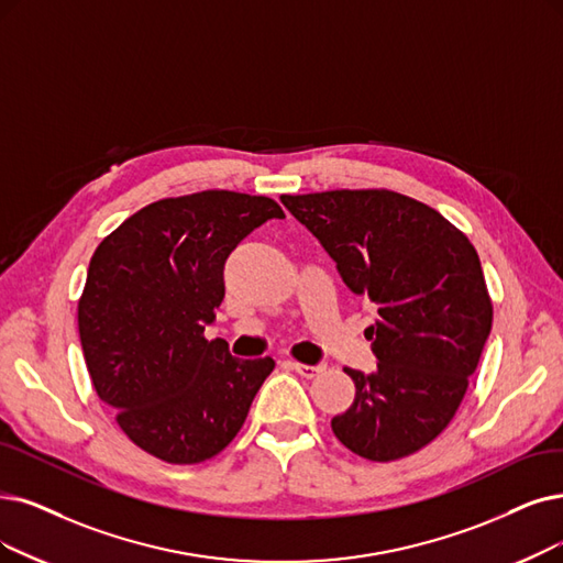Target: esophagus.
I'll list each match as a JSON object with an SVG mask.
<instances>
[{
    "label": "esophagus",
    "instance_id": "esophagus-1",
    "mask_svg": "<svg viewBox=\"0 0 563 563\" xmlns=\"http://www.w3.org/2000/svg\"><path fill=\"white\" fill-rule=\"evenodd\" d=\"M288 367L298 372L305 378H313V376H321L325 372V365H305V363H288Z\"/></svg>",
    "mask_w": 563,
    "mask_h": 563
}]
</instances>
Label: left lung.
Returning a JSON list of instances; mask_svg holds the SVG:
<instances>
[{"instance_id":"left-lung-1","label":"left lung","mask_w":563,"mask_h":563,"mask_svg":"<svg viewBox=\"0 0 563 563\" xmlns=\"http://www.w3.org/2000/svg\"><path fill=\"white\" fill-rule=\"evenodd\" d=\"M282 203L353 294L378 307L365 330L376 369H344L355 399L332 418L334 437L372 462L413 455L453 420L492 330L474 244L430 206L388 189L282 196Z\"/></svg>"}]
</instances>
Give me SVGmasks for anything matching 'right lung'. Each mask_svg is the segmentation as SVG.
I'll return each mask as SVG.
<instances>
[{
  "label": "right lung",
  "instance_id": "obj_1",
  "mask_svg": "<svg viewBox=\"0 0 563 563\" xmlns=\"http://www.w3.org/2000/svg\"><path fill=\"white\" fill-rule=\"evenodd\" d=\"M267 219L273 198L200 191L131 214L89 261L78 332L97 395L122 432L170 464L227 448L273 357L240 360L206 325L223 300V263Z\"/></svg>",
  "mask_w": 563,
  "mask_h": 563
}]
</instances>
